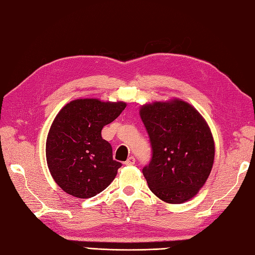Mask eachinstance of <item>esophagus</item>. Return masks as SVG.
Listing matches in <instances>:
<instances>
[{
  "mask_svg": "<svg viewBox=\"0 0 255 255\" xmlns=\"http://www.w3.org/2000/svg\"><path fill=\"white\" fill-rule=\"evenodd\" d=\"M133 164H135V157L129 156L126 161V165H133Z\"/></svg>",
  "mask_w": 255,
  "mask_h": 255,
  "instance_id": "obj_1",
  "label": "esophagus"
}]
</instances>
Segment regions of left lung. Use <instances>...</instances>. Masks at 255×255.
<instances>
[{"instance_id":"left-lung-1","label":"left lung","mask_w":255,"mask_h":255,"mask_svg":"<svg viewBox=\"0 0 255 255\" xmlns=\"http://www.w3.org/2000/svg\"><path fill=\"white\" fill-rule=\"evenodd\" d=\"M140 117L152 145V160L142 170L150 190L171 204L194 198L214 163V140L205 119L180 99L143 104Z\"/></svg>"}]
</instances>
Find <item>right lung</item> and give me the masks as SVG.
Here are the masks:
<instances>
[{
	"instance_id": "add662e5",
	"label": "right lung",
	"mask_w": 255,
	"mask_h": 255,
	"mask_svg": "<svg viewBox=\"0 0 255 255\" xmlns=\"http://www.w3.org/2000/svg\"><path fill=\"white\" fill-rule=\"evenodd\" d=\"M127 103L76 99L65 104L52 122L46 138V162L55 183L66 193L89 199L107 189L121 163L101 135Z\"/></svg>"
}]
</instances>
